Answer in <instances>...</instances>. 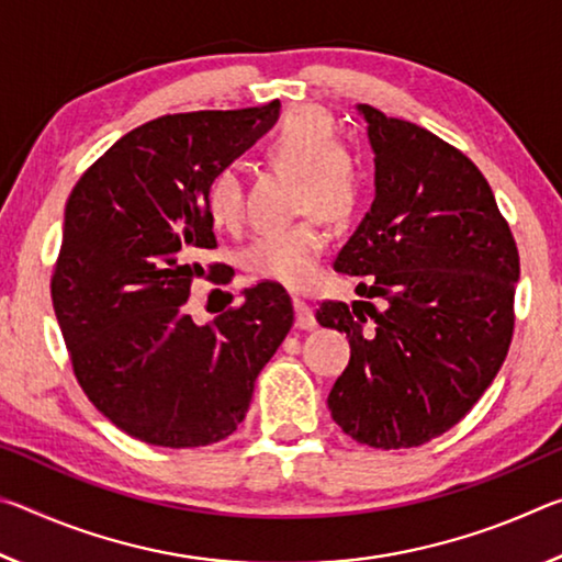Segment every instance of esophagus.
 <instances>
[{
    "label": "esophagus",
    "instance_id": "34e87169",
    "mask_svg": "<svg viewBox=\"0 0 562 562\" xmlns=\"http://www.w3.org/2000/svg\"><path fill=\"white\" fill-rule=\"evenodd\" d=\"M294 304V327L300 329H315L317 327V317H315V310L310 307L307 302L302 297H292Z\"/></svg>",
    "mask_w": 562,
    "mask_h": 562
}]
</instances>
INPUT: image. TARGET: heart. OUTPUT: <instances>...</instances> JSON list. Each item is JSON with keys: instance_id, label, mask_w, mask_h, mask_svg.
<instances>
[{"instance_id": "1", "label": "heart", "mask_w": 562, "mask_h": 562, "mask_svg": "<svg viewBox=\"0 0 562 562\" xmlns=\"http://www.w3.org/2000/svg\"><path fill=\"white\" fill-rule=\"evenodd\" d=\"M265 158L297 176L294 207L312 211L327 223H345L361 198V168L339 144L335 121L317 109H302L284 119L265 146ZM205 213L215 227L235 231L245 217V188L235 164L215 168L205 183ZM325 233L312 215L260 233L243 250V268L260 280L302 288L312 280Z\"/></svg>"}]
</instances>
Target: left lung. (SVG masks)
Wrapping results in <instances>:
<instances>
[{
    "label": "left lung",
    "instance_id": "8db88e82",
    "mask_svg": "<svg viewBox=\"0 0 562 562\" xmlns=\"http://www.w3.org/2000/svg\"><path fill=\"white\" fill-rule=\"evenodd\" d=\"M376 164L372 211L335 270L372 302L327 300L322 327L351 357L329 392L341 431L374 449H412L471 412L508 355L518 247L488 180L431 131L359 103Z\"/></svg>",
    "mask_w": 562,
    "mask_h": 562
}]
</instances>
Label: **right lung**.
Wrapping results in <instances>:
<instances>
[{"instance_id":"right-lung-1","label":"right lung","mask_w":562,"mask_h":562,"mask_svg":"<svg viewBox=\"0 0 562 562\" xmlns=\"http://www.w3.org/2000/svg\"><path fill=\"white\" fill-rule=\"evenodd\" d=\"M280 101L237 111L173 113L119 138L74 186L64 213L52 302L76 382L121 431L150 446L195 449L231 436L255 379L292 327L278 282L195 325V278L225 284L205 213L215 168L250 148ZM233 300V297H231Z\"/></svg>"}]
</instances>
